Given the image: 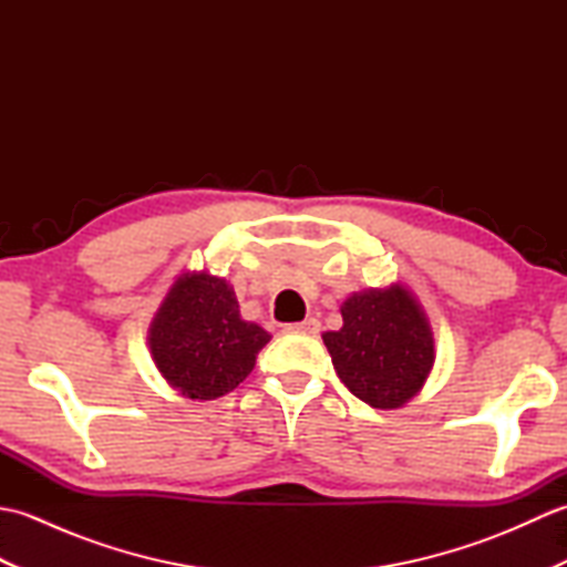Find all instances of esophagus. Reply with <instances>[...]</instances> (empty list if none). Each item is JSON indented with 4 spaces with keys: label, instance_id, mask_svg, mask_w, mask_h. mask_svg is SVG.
Listing matches in <instances>:
<instances>
[{
    "label": "esophagus",
    "instance_id": "esophagus-1",
    "mask_svg": "<svg viewBox=\"0 0 567 567\" xmlns=\"http://www.w3.org/2000/svg\"><path fill=\"white\" fill-rule=\"evenodd\" d=\"M319 329H321V323L315 317H309L299 323H290V327H287V331L290 333H311V336L319 333Z\"/></svg>",
    "mask_w": 567,
    "mask_h": 567
}]
</instances>
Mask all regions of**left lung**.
Returning <instances> with one entry per match:
<instances>
[{
  "mask_svg": "<svg viewBox=\"0 0 567 567\" xmlns=\"http://www.w3.org/2000/svg\"><path fill=\"white\" fill-rule=\"evenodd\" d=\"M343 329L323 333L331 363L358 400L396 409L419 392L433 365V336L424 311L404 287L346 299Z\"/></svg>",
  "mask_w": 567,
  "mask_h": 567,
  "instance_id": "8db88e82",
  "label": "left lung"
}]
</instances>
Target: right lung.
Here are the masks:
<instances>
[{
	"instance_id": "add662e5",
	"label": "right lung",
	"mask_w": 567,
	"mask_h": 567,
	"mask_svg": "<svg viewBox=\"0 0 567 567\" xmlns=\"http://www.w3.org/2000/svg\"><path fill=\"white\" fill-rule=\"evenodd\" d=\"M270 333L244 321L231 287L209 272L183 275L151 323L163 378L189 400H216L244 382Z\"/></svg>"
}]
</instances>
